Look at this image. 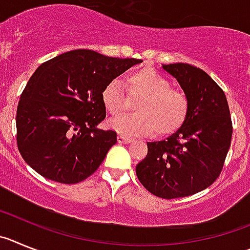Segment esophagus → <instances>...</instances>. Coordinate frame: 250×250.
<instances>
[{"label":"esophagus","mask_w":250,"mask_h":250,"mask_svg":"<svg viewBox=\"0 0 250 250\" xmlns=\"http://www.w3.org/2000/svg\"><path fill=\"white\" fill-rule=\"evenodd\" d=\"M117 141H118V143H129V142H133V138H130V137H125L123 136V134H118V137H117Z\"/></svg>","instance_id":"esophagus-1"}]
</instances>
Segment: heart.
Masks as SVG:
<instances>
[{
	"instance_id": "heart-1",
	"label": "heart",
	"mask_w": 250,
	"mask_h": 250,
	"mask_svg": "<svg viewBox=\"0 0 250 250\" xmlns=\"http://www.w3.org/2000/svg\"><path fill=\"white\" fill-rule=\"evenodd\" d=\"M129 96L141 98L136 104V114L118 116L128 108L129 98L123 83L112 80L102 91L104 108L112 116L109 127L121 134L168 136L186 123L189 114V98L183 91L170 88V82L156 69L146 67L132 72L127 77Z\"/></svg>"
}]
</instances>
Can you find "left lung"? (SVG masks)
Masks as SVG:
<instances>
[{"mask_svg": "<svg viewBox=\"0 0 250 250\" xmlns=\"http://www.w3.org/2000/svg\"><path fill=\"white\" fill-rule=\"evenodd\" d=\"M189 98V114L175 133L147 142L148 153L136 167L146 189L163 199L188 197L214 183L230 147V112L223 89L201 68L163 64Z\"/></svg>", "mask_w": 250, "mask_h": 250, "instance_id": "1", "label": "left lung"}]
</instances>
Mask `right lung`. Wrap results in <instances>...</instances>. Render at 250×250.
<instances>
[{
  "mask_svg": "<svg viewBox=\"0 0 250 250\" xmlns=\"http://www.w3.org/2000/svg\"><path fill=\"white\" fill-rule=\"evenodd\" d=\"M141 62L75 49L38 67L16 114L17 147L26 163L58 183H80L93 174L117 143L114 130L97 128L105 118L103 88Z\"/></svg>",
  "mask_w": 250,
  "mask_h": 250,
  "instance_id": "right-lung-1",
  "label": "right lung"
}]
</instances>
